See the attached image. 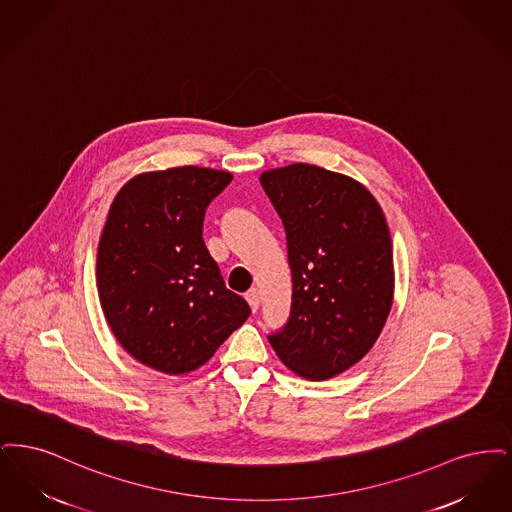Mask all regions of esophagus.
I'll list each match as a JSON object with an SVG mask.
<instances>
[{
  "label": "esophagus",
  "mask_w": 512,
  "mask_h": 512,
  "mask_svg": "<svg viewBox=\"0 0 512 512\" xmlns=\"http://www.w3.org/2000/svg\"><path fill=\"white\" fill-rule=\"evenodd\" d=\"M246 302L250 304V308H252V312H256L258 308H260V290L258 289H250L245 294Z\"/></svg>",
  "instance_id": "obj_1"
}]
</instances>
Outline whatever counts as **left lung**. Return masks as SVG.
Returning a JSON list of instances; mask_svg holds the SVG:
<instances>
[{
  "instance_id": "obj_1",
  "label": "left lung",
  "mask_w": 512,
  "mask_h": 512,
  "mask_svg": "<svg viewBox=\"0 0 512 512\" xmlns=\"http://www.w3.org/2000/svg\"><path fill=\"white\" fill-rule=\"evenodd\" d=\"M260 183L287 233L292 304L267 334L300 377L350 369L377 342L394 298V254L386 218L356 179L312 164L264 172Z\"/></svg>"
}]
</instances>
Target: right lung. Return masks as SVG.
Listing matches in <instances>:
<instances>
[{
  "label": "right lung",
  "mask_w": 512,
  "mask_h": 512,
  "mask_svg": "<svg viewBox=\"0 0 512 512\" xmlns=\"http://www.w3.org/2000/svg\"><path fill=\"white\" fill-rule=\"evenodd\" d=\"M231 179L181 166L130 179L112 200L97 250L101 308L122 348L160 373L199 369L250 315L202 239L206 208Z\"/></svg>",
  "instance_id": "right-lung-1"
}]
</instances>
